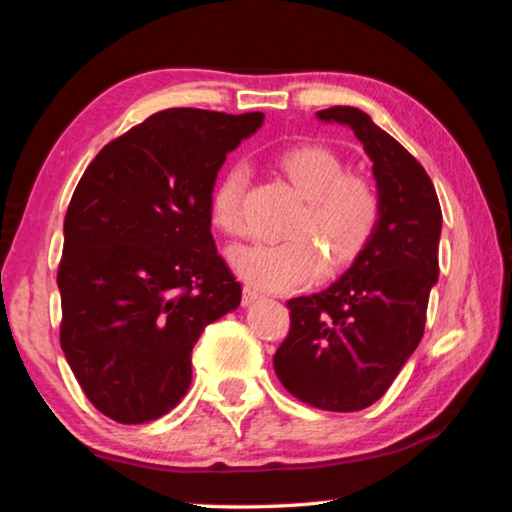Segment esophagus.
I'll return each instance as SVG.
<instances>
[{
  "mask_svg": "<svg viewBox=\"0 0 512 512\" xmlns=\"http://www.w3.org/2000/svg\"><path fill=\"white\" fill-rule=\"evenodd\" d=\"M257 298H262V293H259L257 289H253V287H244V291H241V302H244L246 307L253 305Z\"/></svg>",
  "mask_w": 512,
  "mask_h": 512,
  "instance_id": "esophagus-1",
  "label": "esophagus"
}]
</instances>
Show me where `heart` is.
<instances>
[{"label": "heart", "mask_w": 512, "mask_h": 512, "mask_svg": "<svg viewBox=\"0 0 512 512\" xmlns=\"http://www.w3.org/2000/svg\"><path fill=\"white\" fill-rule=\"evenodd\" d=\"M291 185L305 196L287 239H257L230 248V264L241 280L264 291H293L316 280L325 257L332 268L352 262L375 235L381 196L370 178L345 173L339 153L320 144H296L277 155ZM248 169L230 164L210 192V219L225 235H241ZM316 238L320 251L313 241Z\"/></svg>", "instance_id": "b5f03b06"}]
</instances>
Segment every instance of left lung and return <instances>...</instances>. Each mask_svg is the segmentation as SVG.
<instances>
[{"label": "left lung", "mask_w": 512, "mask_h": 512, "mask_svg": "<svg viewBox=\"0 0 512 512\" xmlns=\"http://www.w3.org/2000/svg\"><path fill=\"white\" fill-rule=\"evenodd\" d=\"M316 117L352 128L363 144L381 219L339 280L287 302L291 329L273 368L300 402L350 413L375 404L418 348L438 282L443 212L422 164L366 112L334 106Z\"/></svg>", "instance_id": "8db88e82"}]
</instances>
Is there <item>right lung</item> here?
Instances as JSON below:
<instances>
[{
  "mask_svg": "<svg viewBox=\"0 0 512 512\" xmlns=\"http://www.w3.org/2000/svg\"><path fill=\"white\" fill-rule=\"evenodd\" d=\"M262 112H155L103 146L65 214L60 348L83 393L121 424L158 420L192 384L203 329L241 302L216 253L210 192Z\"/></svg>",
  "mask_w": 512,
  "mask_h": 512,
  "instance_id": "obj_1",
  "label": "right lung"
}]
</instances>
